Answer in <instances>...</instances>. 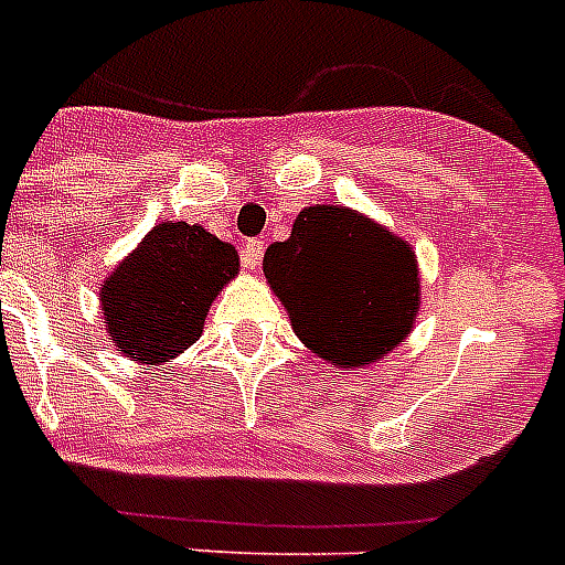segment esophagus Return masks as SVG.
<instances>
[{
  "label": "esophagus",
  "instance_id": "esophagus-1",
  "mask_svg": "<svg viewBox=\"0 0 565 565\" xmlns=\"http://www.w3.org/2000/svg\"><path fill=\"white\" fill-rule=\"evenodd\" d=\"M264 249H267V244H264V241L260 238H255V241H246V246H244V267L246 269H258L260 267V258H264Z\"/></svg>",
  "mask_w": 565,
  "mask_h": 565
}]
</instances>
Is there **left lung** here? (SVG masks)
Segmentation results:
<instances>
[{"label": "left lung", "mask_w": 565, "mask_h": 565, "mask_svg": "<svg viewBox=\"0 0 565 565\" xmlns=\"http://www.w3.org/2000/svg\"><path fill=\"white\" fill-rule=\"evenodd\" d=\"M292 330L335 367H364L399 348L419 310L411 244L348 206H307L290 238L264 255Z\"/></svg>", "instance_id": "1"}]
</instances>
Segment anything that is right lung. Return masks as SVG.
Returning <instances> with one entry per match:
<instances>
[{
    "label": "right lung",
    "instance_id": "add662e5",
    "mask_svg": "<svg viewBox=\"0 0 565 565\" xmlns=\"http://www.w3.org/2000/svg\"><path fill=\"white\" fill-rule=\"evenodd\" d=\"M238 253L198 224H158L99 284L103 324L131 362L160 364L192 348Z\"/></svg>",
    "mask_w": 565,
    "mask_h": 565
}]
</instances>
